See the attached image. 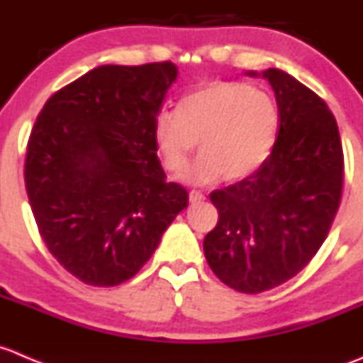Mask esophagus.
Listing matches in <instances>:
<instances>
[{
  "label": "esophagus",
  "instance_id": "esophagus-1",
  "mask_svg": "<svg viewBox=\"0 0 363 363\" xmlns=\"http://www.w3.org/2000/svg\"><path fill=\"white\" fill-rule=\"evenodd\" d=\"M189 199L190 203H201V201H204V194L199 192V190H190Z\"/></svg>",
  "mask_w": 363,
  "mask_h": 363
}]
</instances>
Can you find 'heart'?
<instances>
[{"instance_id": "obj_1", "label": "heart", "mask_w": 363, "mask_h": 363, "mask_svg": "<svg viewBox=\"0 0 363 363\" xmlns=\"http://www.w3.org/2000/svg\"><path fill=\"white\" fill-rule=\"evenodd\" d=\"M279 109L274 96L245 82L215 81L162 109L153 120V139L164 167L180 173L197 146L186 182L208 185L225 177L240 180L263 166L275 145Z\"/></svg>"}]
</instances>
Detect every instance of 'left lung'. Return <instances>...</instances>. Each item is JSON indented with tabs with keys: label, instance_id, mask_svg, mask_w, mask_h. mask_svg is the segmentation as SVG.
Returning <instances> with one entry per match:
<instances>
[{
	"label": "left lung",
	"instance_id": "obj_1",
	"mask_svg": "<svg viewBox=\"0 0 363 363\" xmlns=\"http://www.w3.org/2000/svg\"><path fill=\"white\" fill-rule=\"evenodd\" d=\"M279 135L263 166L213 190L218 222L203 242L213 274L236 291H268L303 270L325 242L344 180L339 128L325 100L293 75L268 68Z\"/></svg>",
	"mask_w": 363,
	"mask_h": 363
}]
</instances>
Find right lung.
Here are the masks:
<instances>
[{
	"label": "right lung",
	"instance_id": "right-lung-1",
	"mask_svg": "<svg viewBox=\"0 0 363 363\" xmlns=\"http://www.w3.org/2000/svg\"><path fill=\"white\" fill-rule=\"evenodd\" d=\"M178 77L171 61L102 65L56 91L28 141L24 182L42 240L84 284L134 277L189 204L166 182L153 120Z\"/></svg>",
	"mask_w": 363,
	"mask_h": 363
}]
</instances>
